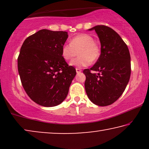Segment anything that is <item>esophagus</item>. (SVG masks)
Returning <instances> with one entry per match:
<instances>
[{
    "label": "esophagus",
    "instance_id": "34e87169",
    "mask_svg": "<svg viewBox=\"0 0 149 149\" xmlns=\"http://www.w3.org/2000/svg\"><path fill=\"white\" fill-rule=\"evenodd\" d=\"M76 71H77V73H79V72H81V71H82V70H81V68H76Z\"/></svg>",
    "mask_w": 149,
    "mask_h": 149
}]
</instances>
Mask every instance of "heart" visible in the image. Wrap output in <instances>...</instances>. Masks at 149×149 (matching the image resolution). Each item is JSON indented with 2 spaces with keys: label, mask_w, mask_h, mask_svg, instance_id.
<instances>
[{
  "label": "heart",
  "mask_w": 149,
  "mask_h": 149,
  "mask_svg": "<svg viewBox=\"0 0 149 149\" xmlns=\"http://www.w3.org/2000/svg\"><path fill=\"white\" fill-rule=\"evenodd\" d=\"M78 52V57L70 62V65L77 67L87 66L95 62L100 56V47L94 38L89 34H80L70 40V44H65L62 48V56L66 60L74 58Z\"/></svg>",
  "instance_id": "1"
}]
</instances>
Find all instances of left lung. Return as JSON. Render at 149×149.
I'll return each mask as SVG.
<instances>
[{"mask_svg": "<svg viewBox=\"0 0 149 149\" xmlns=\"http://www.w3.org/2000/svg\"><path fill=\"white\" fill-rule=\"evenodd\" d=\"M91 30H95L100 38L101 54L93 67L83 70L85 88L93 104L105 107L117 101L125 91L131 74L130 54L127 45L112 28L99 25Z\"/></svg>", "mask_w": 149, "mask_h": 149, "instance_id": "obj_1", "label": "left lung"}]
</instances>
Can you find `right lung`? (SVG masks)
Wrapping results in <instances>:
<instances>
[{
	"mask_svg": "<svg viewBox=\"0 0 149 149\" xmlns=\"http://www.w3.org/2000/svg\"><path fill=\"white\" fill-rule=\"evenodd\" d=\"M67 38V32L42 29L28 36L20 49L17 68L22 86L30 99L42 107L62 103L76 75L62 56Z\"/></svg>",
	"mask_w": 149,
	"mask_h": 149,
	"instance_id": "right-lung-1",
	"label": "right lung"
}]
</instances>
